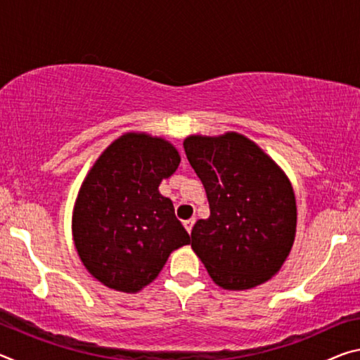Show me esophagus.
I'll return each mask as SVG.
<instances>
[{
  "mask_svg": "<svg viewBox=\"0 0 360 360\" xmlns=\"http://www.w3.org/2000/svg\"><path fill=\"white\" fill-rule=\"evenodd\" d=\"M193 224H195V219H188V221H184V227H186V230L188 231V233H191V231H192Z\"/></svg>",
  "mask_w": 360,
  "mask_h": 360,
  "instance_id": "obj_1",
  "label": "esophagus"
}]
</instances>
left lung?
Segmentation results:
<instances>
[{
  "mask_svg": "<svg viewBox=\"0 0 360 360\" xmlns=\"http://www.w3.org/2000/svg\"><path fill=\"white\" fill-rule=\"evenodd\" d=\"M186 155L202 179L211 214L192 229V249L225 290L275 276L297 230V203L281 167L245 135H191Z\"/></svg>",
  "mask_w": 360,
  "mask_h": 360,
  "instance_id": "8db88e82",
  "label": "left lung"
}]
</instances>
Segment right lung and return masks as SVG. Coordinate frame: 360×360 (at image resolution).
I'll return each mask as SVG.
<instances>
[{"mask_svg": "<svg viewBox=\"0 0 360 360\" xmlns=\"http://www.w3.org/2000/svg\"><path fill=\"white\" fill-rule=\"evenodd\" d=\"M179 163L165 138L127 131L89 169L72 210V240L84 266L106 288L136 294L169 254L191 243L172 200L158 192Z\"/></svg>", "mask_w": 360, "mask_h": 360, "instance_id": "add662e5", "label": "right lung"}]
</instances>
